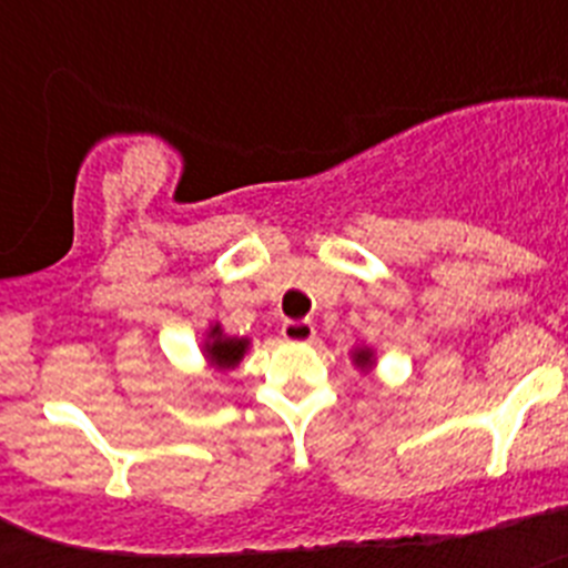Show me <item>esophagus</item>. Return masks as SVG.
<instances>
[{"instance_id":"34e87169","label":"esophagus","mask_w":568,"mask_h":568,"mask_svg":"<svg viewBox=\"0 0 568 568\" xmlns=\"http://www.w3.org/2000/svg\"><path fill=\"white\" fill-rule=\"evenodd\" d=\"M281 335H284V341H293V344H307V341L315 338V327L310 321H284Z\"/></svg>"}]
</instances>
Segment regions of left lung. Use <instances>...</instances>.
I'll use <instances>...</instances> for the list:
<instances>
[{
	"label": "left lung",
	"instance_id": "obj_1",
	"mask_svg": "<svg viewBox=\"0 0 568 568\" xmlns=\"http://www.w3.org/2000/svg\"><path fill=\"white\" fill-rule=\"evenodd\" d=\"M355 364H369V349H358L355 353Z\"/></svg>",
	"mask_w": 568,
	"mask_h": 568
}]
</instances>
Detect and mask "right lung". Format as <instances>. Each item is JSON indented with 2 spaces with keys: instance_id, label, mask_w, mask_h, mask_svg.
Returning a JSON list of instances; mask_svg holds the SVG:
<instances>
[{
  "instance_id": "1",
  "label": "right lung",
  "mask_w": 568,
  "mask_h": 568,
  "mask_svg": "<svg viewBox=\"0 0 568 568\" xmlns=\"http://www.w3.org/2000/svg\"><path fill=\"white\" fill-rule=\"evenodd\" d=\"M207 346V355H210V364H215L219 369H230L241 361L244 349H247V341L244 338H224L222 327H213L210 329V344Z\"/></svg>"
}]
</instances>
